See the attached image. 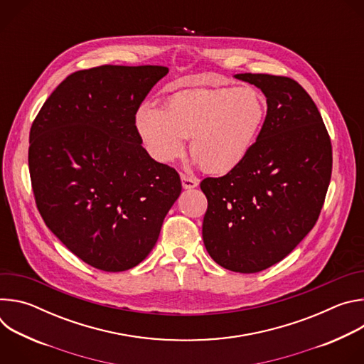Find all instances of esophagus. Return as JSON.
I'll use <instances>...</instances> for the list:
<instances>
[{
	"label": "esophagus",
	"instance_id": "1",
	"mask_svg": "<svg viewBox=\"0 0 364 364\" xmlns=\"http://www.w3.org/2000/svg\"><path fill=\"white\" fill-rule=\"evenodd\" d=\"M181 184H183V188L191 190V188H196L198 186V180L196 177H190L187 174H181Z\"/></svg>",
	"mask_w": 364,
	"mask_h": 364
}]
</instances>
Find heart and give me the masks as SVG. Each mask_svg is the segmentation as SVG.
<instances>
[{
    "instance_id": "1",
    "label": "heart",
    "mask_w": 364,
    "mask_h": 364,
    "mask_svg": "<svg viewBox=\"0 0 364 364\" xmlns=\"http://www.w3.org/2000/svg\"><path fill=\"white\" fill-rule=\"evenodd\" d=\"M268 114V102L252 86L201 87L176 93L164 111L142 103L136 132L151 157L163 164L178 159L184 139L196 163L210 174L237 168L253 148Z\"/></svg>"
}]
</instances>
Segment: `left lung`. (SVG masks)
Instances as JSON below:
<instances>
[{
    "label": "left lung",
    "instance_id": "1",
    "mask_svg": "<svg viewBox=\"0 0 364 364\" xmlns=\"http://www.w3.org/2000/svg\"><path fill=\"white\" fill-rule=\"evenodd\" d=\"M267 96L268 114L246 160L200 183L203 242L213 261L240 274L289 255L318 220L331 178L330 135L314 100L291 77L239 73Z\"/></svg>",
    "mask_w": 364,
    "mask_h": 364
}]
</instances>
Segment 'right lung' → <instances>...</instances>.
Returning a JSON list of instances; mask_svg holds the SVG:
<instances>
[{
  "mask_svg": "<svg viewBox=\"0 0 364 364\" xmlns=\"http://www.w3.org/2000/svg\"><path fill=\"white\" fill-rule=\"evenodd\" d=\"M164 66L105 65L68 76L30 129L28 168L46 226L87 265L136 267L181 193L178 173L149 157L135 114Z\"/></svg>",
  "mask_w": 364,
  "mask_h": 364,
  "instance_id": "1",
  "label": "right lung"
}]
</instances>
